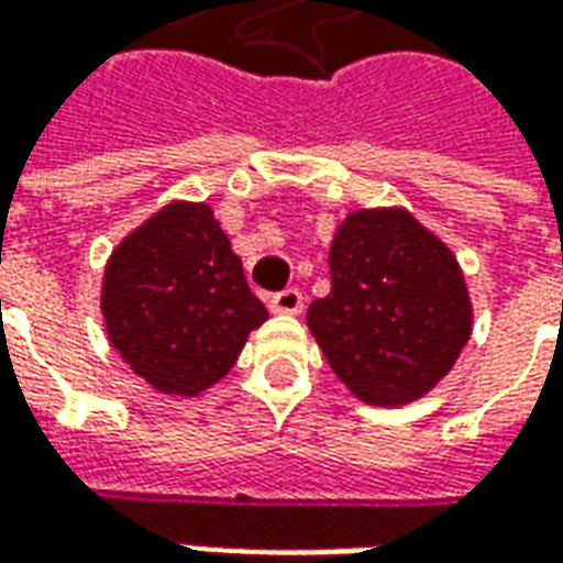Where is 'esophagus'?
<instances>
[{"mask_svg": "<svg viewBox=\"0 0 563 563\" xmlns=\"http://www.w3.org/2000/svg\"><path fill=\"white\" fill-rule=\"evenodd\" d=\"M301 307H305V292L295 289V286H289V289H283V292L271 298V310L274 313H301Z\"/></svg>", "mask_w": 563, "mask_h": 563, "instance_id": "obj_1", "label": "esophagus"}]
</instances>
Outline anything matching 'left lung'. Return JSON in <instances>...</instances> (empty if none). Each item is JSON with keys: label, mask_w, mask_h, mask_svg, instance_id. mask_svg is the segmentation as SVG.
I'll return each mask as SVG.
<instances>
[{"label": "left lung", "mask_w": 563, "mask_h": 563, "mask_svg": "<svg viewBox=\"0 0 563 563\" xmlns=\"http://www.w3.org/2000/svg\"><path fill=\"white\" fill-rule=\"evenodd\" d=\"M331 292L307 325L331 371L377 407L422 398L471 338L459 262L404 210L350 213L331 244Z\"/></svg>", "instance_id": "8db88e82"}]
</instances>
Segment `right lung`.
I'll return each instance as SVG.
<instances>
[{"label":"right lung","instance_id":"1","mask_svg":"<svg viewBox=\"0 0 563 563\" xmlns=\"http://www.w3.org/2000/svg\"><path fill=\"white\" fill-rule=\"evenodd\" d=\"M102 313L132 371L168 395H198L225 377L268 319L208 205H172L117 246Z\"/></svg>","mask_w":563,"mask_h":563}]
</instances>
